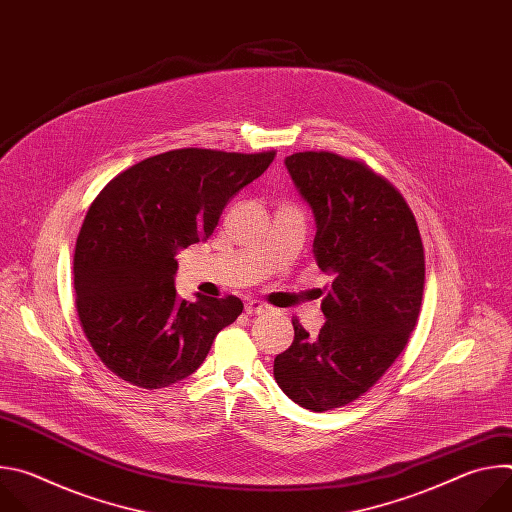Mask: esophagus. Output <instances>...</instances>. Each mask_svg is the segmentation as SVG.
I'll return each instance as SVG.
<instances>
[{
    "label": "esophagus",
    "instance_id": "obj_1",
    "mask_svg": "<svg viewBox=\"0 0 512 512\" xmlns=\"http://www.w3.org/2000/svg\"><path fill=\"white\" fill-rule=\"evenodd\" d=\"M245 312H247L249 316L263 314V312H267V304H263V302H259V300H249V302L245 304Z\"/></svg>",
    "mask_w": 512,
    "mask_h": 512
}]
</instances>
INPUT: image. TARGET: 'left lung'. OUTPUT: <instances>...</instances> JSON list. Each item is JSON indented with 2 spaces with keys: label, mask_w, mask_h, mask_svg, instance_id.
Returning <instances> with one entry per match:
<instances>
[{
  "label": "left lung",
  "mask_w": 512,
  "mask_h": 512,
  "mask_svg": "<svg viewBox=\"0 0 512 512\" xmlns=\"http://www.w3.org/2000/svg\"><path fill=\"white\" fill-rule=\"evenodd\" d=\"M285 168L316 218V263L334 279L320 334L291 320L294 342L273 375L294 403L330 411L367 393L403 352L423 298V245L405 198L362 162L300 152Z\"/></svg>",
  "instance_id": "8db88e82"
}]
</instances>
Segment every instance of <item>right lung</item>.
<instances>
[{"label": "right lung", "mask_w": 512, "mask_h": 512, "mask_svg": "<svg viewBox=\"0 0 512 512\" xmlns=\"http://www.w3.org/2000/svg\"><path fill=\"white\" fill-rule=\"evenodd\" d=\"M273 158L172 150L121 172L93 200L75 249L77 312L113 375L148 391L170 387L243 312L235 296L180 300L176 255L206 241L227 202Z\"/></svg>", "instance_id": "right-lung-1"}]
</instances>
